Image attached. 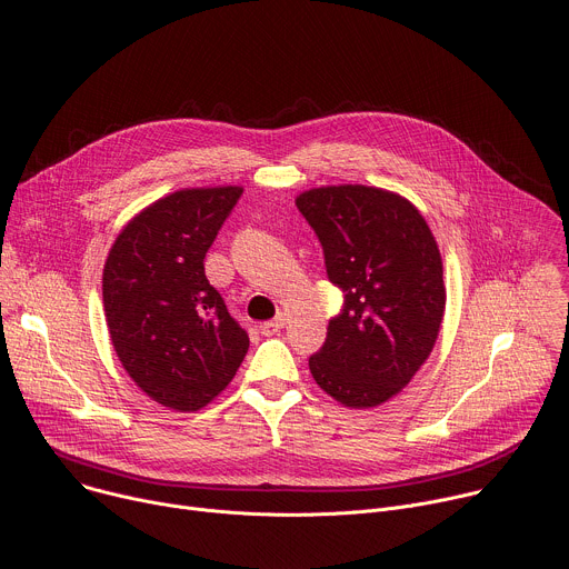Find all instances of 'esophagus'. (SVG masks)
Here are the masks:
<instances>
[{"label": "esophagus", "mask_w": 569, "mask_h": 569, "mask_svg": "<svg viewBox=\"0 0 569 569\" xmlns=\"http://www.w3.org/2000/svg\"><path fill=\"white\" fill-rule=\"evenodd\" d=\"M283 325H286V318H283V316H277L274 320L261 325V333H263V336H274V333H279V331L283 329Z\"/></svg>", "instance_id": "34e87169"}]
</instances>
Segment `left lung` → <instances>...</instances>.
Here are the masks:
<instances>
[{
	"instance_id": "1",
	"label": "left lung",
	"mask_w": 569,
	"mask_h": 569,
	"mask_svg": "<svg viewBox=\"0 0 569 569\" xmlns=\"http://www.w3.org/2000/svg\"><path fill=\"white\" fill-rule=\"evenodd\" d=\"M295 203L345 292L308 368L342 406H381L410 383L438 340L447 303L438 242L416 206L392 190L322 186Z\"/></svg>"
}]
</instances>
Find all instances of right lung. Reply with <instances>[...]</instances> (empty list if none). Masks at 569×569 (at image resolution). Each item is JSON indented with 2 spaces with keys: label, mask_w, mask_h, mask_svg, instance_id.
<instances>
[{
  "label": "right lung",
  "mask_w": 569,
  "mask_h": 569,
  "mask_svg": "<svg viewBox=\"0 0 569 569\" xmlns=\"http://www.w3.org/2000/svg\"><path fill=\"white\" fill-rule=\"evenodd\" d=\"M240 194V186L170 192L127 222L107 258L101 295L113 349L133 383L172 410L211 403L249 349L203 272Z\"/></svg>",
  "instance_id": "add662e5"
}]
</instances>
